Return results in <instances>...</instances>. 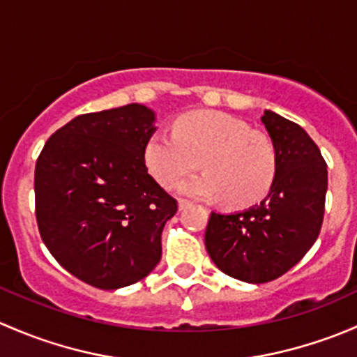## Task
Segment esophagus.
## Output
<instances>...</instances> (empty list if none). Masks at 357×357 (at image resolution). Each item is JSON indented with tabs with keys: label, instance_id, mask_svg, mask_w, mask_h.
I'll list each match as a JSON object with an SVG mask.
<instances>
[{
	"label": "esophagus",
	"instance_id": "obj_1",
	"mask_svg": "<svg viewBox=\"0 0 357 357\" xmlns=\"http://www.w3.org/2000/svg\"><path fill=\"white\" fill-rule=\"evenodd\" d=\"M190 203L187 199H178V209H185Z\"/></svg>",
	"mask_w": 357,
	"mask_h": 357
}]
</instances>
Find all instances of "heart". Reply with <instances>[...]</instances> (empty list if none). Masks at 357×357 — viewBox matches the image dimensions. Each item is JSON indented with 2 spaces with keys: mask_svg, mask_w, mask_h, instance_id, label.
<instances>
[{
  "mask_svg": "<svg viewBox=\"0 0 357 357\" xmlns=\"http://www.w3.org/2000/svg\"><path fill=\"white\" fill-rule=\"evenodd\" d=\"M204 174L178 183L197 199H223L234 208L258 203L277 175V149L268 135L225 113H194L175 122L174 134L156 130L144 146V163L163 187L199 165Z\"/></svg>",
  "mask_w": 357,
  "mask_h": 357,
  "instance_id": "1",
  "label": "heart"
}]
</instances>
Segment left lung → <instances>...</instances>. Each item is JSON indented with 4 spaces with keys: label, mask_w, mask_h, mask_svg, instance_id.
Returning a JSON list of instances; mask_svg holds the SVG:
<instances>
[{
    "label": "left lung",
    "mask_w": 357,
    "mask_h": 357,
    "mask_svg": "<svg viewBox=\"0 0 357 357\" xmlns=\"http://www.w3.org/2000/svg\"><path fill=\"white\" fill-rule=\"evenodd\" d=\"M277 149V175L259 204L211 213L204 234L213 263L237 280L264 284L287 273L318 238L328 185L326 163L307 132L277 113L261 116Z\"/></svg>",
    "instance_id": "1"
}]
</instances>
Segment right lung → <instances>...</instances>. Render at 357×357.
Listing matches in <instances>:
<instances>
[{"instance_id": "1", "label": "right lung", "mask_w": 357, "mask_h": 357, "mask_svg": "<svg viewBox=\"0 0 357 357\" xmlns=\"http://www.w3.org/2000/svg\"><path fill=\"white\" fill-rule=\"evenodd\" d=\"M154 122L153 109L137 102L79 115L47 139L36 163L43 242L93 287H127L161 259V232L177 201L146 168Z\"/></svg>"}]
</instances>
